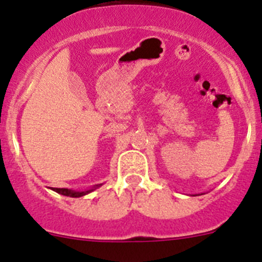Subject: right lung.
Returning <instances> with one entry per match:
<instances>
[{
    "instance_id": "obj_1",
    "label": "right lung",
    "mask_w": 262,
    "mask_h": 262,
    "mask_svg": "<svg viewBox=\"0 0 262 262\" xmlns=\"http://www.w3.org/2000/svg\"><path fill=\"white\" fill-rule=\"evenodd\" d=\"M101 184H96V186L93 187V188L88 189V191H73V189H68V188H52V191L57 192V193L62 194V196H68V197H81V196H85V194L90 193V192H93L94 189L98 188V187H100Z\"/></svg>"
}]
</instances>
